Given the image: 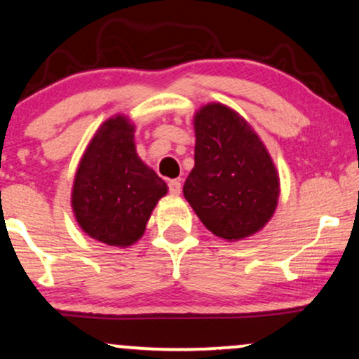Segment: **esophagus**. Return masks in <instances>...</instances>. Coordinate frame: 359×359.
<instances>
[{
	"mask_svg": "<svg viewBox=\"0 0 359 359\" xmlns=\"http://www.w3.org/2000/svg\"><path fill=\"white\" fill-rule=\"evenodd\" d=\"M180 190H182V187H180L179 180H170V182H169V192L172 195H179Z\"/></svg>",
	"mask_w": 359,
	"mask_h": 359,
	"instance_id": "esophagus-1",
	"label": "esophagus"
}]
</instances>
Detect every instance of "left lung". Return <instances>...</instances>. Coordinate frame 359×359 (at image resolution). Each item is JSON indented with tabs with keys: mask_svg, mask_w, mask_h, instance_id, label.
I'll return each instance as SVG.
<instances>
[{
	"mask_svg": "<svg viewBox=\"0 0 359 359\" xmlns=\"http://www.w3.org/2000/svg\"><path fill=\"white\" fill-rule=\"evenodd\" d=\"M195 165L184 195L217 237H250L273 215L280 184L270 154L248 122L222 104L195 114Z\"/></svg>",
	"mask_w": 359,
	"mask_h": 359,
	"instance_id": "1",
	"label": "left lung"
}]
</instances>
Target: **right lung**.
I'll return each instance as SVG.
<instances>
[{"instance_id":"add662e5","label":"right lung","mask_w":359,"mask_h":359,"mask_svg":"<svg viewBox=\"0 0 359 359\" xmlns=\"http://www.w3.org/2000/svg\"><path fill=\"white\" fill-rule=\"evenodd\" d=\"M167 185L140 161L134 126L116 116L99 127L86 149L72 187V210L89 237L129 247L142 237Z\"/></svg>"}]
</instances>
